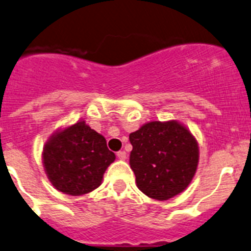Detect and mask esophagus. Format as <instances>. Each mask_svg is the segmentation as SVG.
<instances>
[{"label": "esophagus", "mask_w": 251, "mask_h": 251, "mask_svg": "<svg viewBox=\"0 0 251 251\" xmlns=\"http://www.w3.org/2000/svg\"><path fill=\"white\" fill-rule=\"evenodd\" d=\"M117 158L121 159V160H126V153L125 152V151H120V152H117Z\"/></svg>", "instance_id": "34e87169"}]
</instances>
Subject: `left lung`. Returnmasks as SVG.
<instances>
[{
	"label": "left lung",
	"instance_id": "obj_1",
	"mask_svg": "<svg viewBox=\"0 0 251 251\" xmlns=\"http://www.w3.org/2000/svg\"><path fill=\"white\" fill-rule=\"evenodd\" d=\"M129 140V164L145 195L164 201L187 189L199 164L198 141L187 126L177 121H153Z\"/></svg>",
	"mask_w": 251,
	"mask_h": 251
}]
</instances>
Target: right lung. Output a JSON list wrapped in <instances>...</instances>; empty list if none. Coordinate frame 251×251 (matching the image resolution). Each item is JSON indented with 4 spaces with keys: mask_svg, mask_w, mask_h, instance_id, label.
<instances>
[{
    "mask_svg": "<svg viewBox=\"0 0 251 251\" xmlns=\"http://www.w3.org/2000/svg\"><path fill=\"white\" fill-rule=\"evenodd\" d=\"M115 159L105 137L85 121L58 129L43 148V164L51 184L73 196L97 189Z\"/></svg>",
    "mask_w": 251,
    "mask_h": 251,
    "instance_id": "right-lung-1",
    "label": "right lung"
}]
</instances>
